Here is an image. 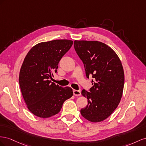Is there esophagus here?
Wrapping results in <instances>:
<instances>
[{"instance_id": "obj_1", "label": "esophagus", "mask_w": 146, "mask_h": 146, "mask_svg": "<svg viewBox=\"0 0 146 146\" xmlns=\"http://www.w3.org/2000/svg\"><path fill=\"white\" fill-rule=\"evenodd\" d=\"M73 94L75 96H80L81 95V92L80 90H73Z\"/></svg>"}]
</instances>
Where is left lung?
<instances>
[{
    "mask_svg": "<svg viewBox=\"0 0 146 146\" xmlns=\"http://www.w3.org/2000/svg\"><path fill=\"white\" fill-rule=\"evenodd\" d=\"M74 47L87 78L94 79L90 92L82 90L88 104L81 114L90 122H102L117 108L122 96L125 77L121 61L113 49L100 41L75 40Z\"/></svg>",
    "mask_w": 146,
    "mask_h": 146,
    "instance_id": "left-lung-1",
    "label": "left lung"
}]
</instances>
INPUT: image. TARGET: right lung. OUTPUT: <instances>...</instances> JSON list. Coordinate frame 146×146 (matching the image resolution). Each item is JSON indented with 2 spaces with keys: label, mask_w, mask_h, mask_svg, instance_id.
<instances>
[{
  "label": "right lung",
  "mask_w": 146,
  "mask_h": 146,
  "mask_svg": "<svg viewBox=\"0 0 146 146\" xmlns=\"http://www.w3.org/2000/svg\"><path fill=\"white\" fill-rule=\"evenodd\" d=\"M73 43L70 40L41 42L33 46L25 57L19 72V86L28 110L37 117L48 118L58 114L64 102L73 96L71 87L49 81Z\"/></svg>",
  "instance_id": "add662e5"
}]
</instances>
